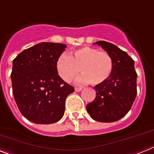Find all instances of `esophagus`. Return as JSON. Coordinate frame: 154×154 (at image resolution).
Listing matches in <instances>:
<instances>
[{"instance_id":"esophagus-1","label":"esophagus","mask_w":154,"mask_h":154,"mask_svg":"<svg viewBox=\"0 0 154 154\" xmlns=\"http://www.w3.org/2000/svg\"><path fill=\"white\" fill-rule=\"evenodd\" d=\"M81 90H82V88H81V87H75V92H81Z\"/></svg>"}]
</instances>
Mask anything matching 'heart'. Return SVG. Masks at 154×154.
I'll return each instance as SVG.
<instances>
[{
    "label": "heart",
    "mask_w": 154,
    "mask_h": 154,
    "mask_svg": "<svg viewBox=\"0 0 154 154\" xmlns=\"http://www.w3.org/2000/svg\"><path fill=\"white\" fill-rule=\"evenodd\" d=\"M56 69L63 81L71 82L79 75L80 81L97 85L107 81L113 69V60L106 51L91 47L77 49L69 54H62L56 61Z\"/></svg>",
    "instance_id": "heart-1"
}]
</instances>
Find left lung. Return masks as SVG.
I'll use <instances>...</instances> for the list:
<instances>
[{"instance_id": "8db88e82", "label": "left lung", "mask_w": 154, "mask_h": 154, "mask_svg": "<svg viewBox=\"0 0 154 154\" xmlns=\"http://www.w3.org/2000/svg\"><path fill=\"white\" fill-rule=\"evenodd\" d=\"M94 44L109 54L113 69L109 78L94 87L96 98L86 106L94 120L112 122L122 119L129 112L137 95V73L134 61L116 45L99 41Z\"/></svg>"}]
</instances>
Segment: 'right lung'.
I'll use <instances>...</instances> for the list:
<instances>
[{"label": "right lung", "mask_w": 154, "mask_h": 154, "mask_svg": "<svg viewBox=\"0 0 154 154\" xmlns=\"http://www.w3.org/2000/svg\"><path fill=\"white\" fill-rule=\"evenodd\" d=\"M62 43L40 42L20 53L12 62V93L20 112L37 124L59 121L66 99L74 88L57 74L56 61L65 51Z\"/></svg>", "instance_id": "1"}]
</instances>
